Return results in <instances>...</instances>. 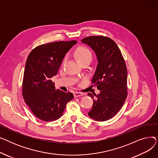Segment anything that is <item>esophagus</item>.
I'll return each mask as SVG.
<instances>
[{"instance_id": "esophagus-1", "label": "esophagus", "mask_w": 158, "mask_h": 158, "mask_svg": "<svg viewBox=\"0 0 158 158\" xmlns=\"http://www.w3.org/2000/svg\"><path fill=\"white\" fill-rule=\"evenodd\" d=\"M73 95H74V97L76 98V97H81L82 95V94L81 93V92H75L73 94Z\"/></svg>"}]
</instances>
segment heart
<instances>
[{"label": "heart", "mask_w": 158, "mask_h": 158, "mask_svg": "<svg viewBox=\"0 0 158 158\" xmlns=\"http://www.w3.org/2000/svg\"><path fill=\"white\" fill-rule=\"evenodd\" d=\"M74 55L77 61L82 64L86 62H89L92 58V52L89 48L84 46L78 47L75 50Z\"/></svg>", "instance_id": "heart-1"}]
</instances>
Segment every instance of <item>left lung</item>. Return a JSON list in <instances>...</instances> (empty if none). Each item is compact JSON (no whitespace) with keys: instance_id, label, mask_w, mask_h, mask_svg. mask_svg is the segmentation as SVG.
Wrapping results in <instances>:
<instances>
[{"instance_id":"left-lung-1","label":"left lung","mask_w":158,"mask_h":158,"mask_svg":"<svg viewBox=\"0 0 158 158\" xmlns=\"http://www.w3.org/2000/svg\"><path fill=\"white\" fill-rule=\"evenodd\" d=\"M81 41L92 48L98 61L92 82L100 94H88L94 100L88 115L96 121H106L119 111L127 98L126 65L119 48L111 38L92 36Z\"/></svg>"}]
</instances>
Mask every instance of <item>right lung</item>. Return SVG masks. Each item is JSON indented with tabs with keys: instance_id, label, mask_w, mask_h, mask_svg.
<instances>
[{
	"instance_id": "1",
	"label": "right lung",
	"mask_w": 158,
	"mask_h": 158,
	"mask_svg": "<svg viewBox=\"0 0 158 158\" xmlns=\"http://www.w3.org/2000/svg\"><path fill=\"white\" fill-rule=\"evenodd\" d=\"M77 44L75 40L41 45L29 54L23 73L22 95L36 117L43 121L60 118L73 94L56 89L51 78L58 72L63 58Z\"/></svg>"
}]
</instances>
